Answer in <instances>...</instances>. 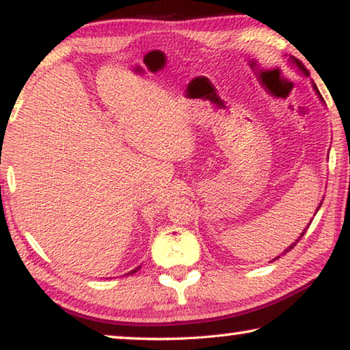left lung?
<instances>
[{
	"label": "left lung",
	"mask_w": 350,
	"mask_h": 350,
	"mask_svg": "<svg viewBox=\"0 0 350 350\" xmlns=\"http://www.w3.org/2000/svg\"><path fill=\"white\" fill-rule=\"evenodd\" d=\"M293 62L296 63V65H297V68H299V70H301L302 72H304V74H306V76H308V71H307V68H306L304 65H302V62H301V60H297V59H293ZM313 88H314V91H317V93L319 94V91H318V88H317V85H313ZM319 97H321V94H319ZM321 204H323V203H321ZM321 204H319V208H321ZM308 226H310V225H308ZM308 226L306 228V231H307V229H308ZM306 231L301 234V236H299V239H297L295 243H291V245L288 246V248H287V250H285V253H288V251H291V250H293V248H295V246L297 245V242H299V240H301L302 237H304V234H306ZM285 253H284V254H285ZM279 257H280V256H278V257H276V259H279ZM276 259H274V260H276Z\"/></svg>",
	"instance_id": "left-lung-1"
}]
</instances>
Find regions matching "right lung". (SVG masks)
Returning <instances> with one entry per match:
<instances>
[{
  "label": "right lung",
  "instance_id": "add662e5",
  "mask_svg": "<svg viewBox=\"0 0 350 350\" xmlns=\"http://www.w3.org/2000/svg\"><path fill=\"white\" fill-rule=\"evenodd\" d=\"M139 268H141V267H137V268H135V270H131V271H130L129 274H133V273H136L137 270H139Z\"/></svg>",
  "mask_w": 350,
  "mask_h": 350
}]
</instances>
